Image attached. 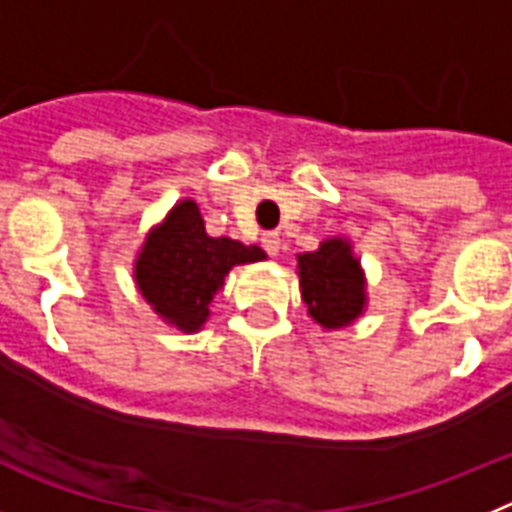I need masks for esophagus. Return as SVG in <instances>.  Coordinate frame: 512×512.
<instances>
[{
    "instance_id": "34e87169",
    "label": "esophagus",
    "mask_w": 512,
    "mask_h": 512,
    "mask_svg": "<svg viewBox=\"0 0 512 512\" xmlns=\"http://www.w3.org/2000/svg\"><path fill=\"white\" fill-rule=\"evenodd\" d=\"M262 242V250L268 252V255H278V250H281V234L278 231H265L260 237Z\"/></svg>"
}]
</instances>
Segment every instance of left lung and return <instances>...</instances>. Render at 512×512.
Returning <instances> with one entry per match:
<instances>
[{
  "label": "left lung",
  "mask_w": 512,
  "mask_h": 512,
  "mask_svg": "<svg viewBox=\"0 0 512 512\" xmlns=\"http://www.w3.org/2000/svg\"><path fill=\"white\" fill-rule=\"evenodd\" d=\"M301 299L327 330L353 322L363 311V273L345 239H327L317 252L299 255Z\"/></svg>",
  "instance_id": "obj_1"
}]
</instances>
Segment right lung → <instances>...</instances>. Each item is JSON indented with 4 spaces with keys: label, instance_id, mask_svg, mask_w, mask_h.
I'll use <instances>...</instances> for the list:
<instances>
[{
    "label": "right lung",
    "instance_id": "add662e5",
    "mask_svg": "<svg viewBox=\"0 0 512 512\" xmlns=\"http://www.w3.org/2000/svg\"><path fill=\"white\" fill-rule=\"evenodd\" d=\"M257 260H265V252L255 244L208 237L198 206L182 201L146 239L136 260V283L159 317L193 332L208 319V306L226 273Z\"/></svg>",
    "mask_w": 512,
    "mask_h": 512
}]
</instances>
